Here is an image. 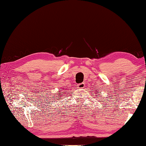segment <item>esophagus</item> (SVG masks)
<instances>
[{
    "instance_id": "34e87169",
    "label": "esophagus",
    "mask_w": 146,
    "mask_h": 146,
    "mask_svg": "<svg viewBox=\"0 0 146 146\" xmlns=\"http://www.w3.org/2000/svg\"><path fill=\"white\" fill-rule=\"evenodd\" d=\"M84 87H85V84L84 82L77 84V87L79 88H84Z\"/></svg>"
}]
</instances>
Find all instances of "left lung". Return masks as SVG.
<instances>
[{"mask_svg":"<svg viewBox=\"0 0 146 146\" xmlns=\"http://www.w3.org/2000/svg\"><path fill=\"white\" fill-rule=\"evenodd\" d=\"M95 93H98V92H95ZM98 96H99V95H98Z\"/></svg>","mask_w":146,"mask_h":146,"instance_id":"obj_1","label":"left lung"}]
</instances>
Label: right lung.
<instances>
[{"instance_id": "1", "label": "right lung", "mask_w": 146, "mask_h": 146, "mask_svg": "<svg viewBox=\"0 0 146 146\" xmlns=\"http://www.w3.org/2000/svg\"><path fill=\"white\" fill-rule=\"evenodd\" d=\"M62 93H64V92H61V94H62ZM59 94L58 96V98L60 97H61V96H62L63 95V94Z\"/></svg>"}]
</instances>
